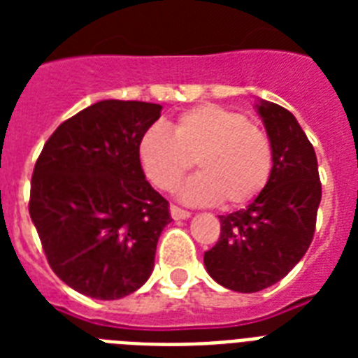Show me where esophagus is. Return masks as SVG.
I'll return each instance as SVG.
<instances>
[{"label":"esophagus","instance_id":"esophagus-1","mask_svg":"<svg viewBox=\"0 0 358 358\" xmlns=\"http://www.w3.org/2000/svg\"><path fill=\"white\" fill-rule=\"evenodd\" d=\"M171 215H173L174 221H182V219H187L191 215L189 212H185V210H182V208L178 206H171Z\"/></svg>","mask_w":358,"mask_h":358}]
</instances>
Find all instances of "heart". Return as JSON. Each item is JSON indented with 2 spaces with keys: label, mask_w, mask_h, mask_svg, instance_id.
I'll list each match as a JSON object with an SVG mask.
<instances>
[{
  "label": "heart",
  "mask_w": 358,
  "mask_h": 358,
  "mask_svg": "<svg viewBox=\"0 0 358 358\" xmlns=\"http://www.w3.org/2000/svg\"><path fill=\"white\" fill-rule=\"evenodd\" d=\"M137 159L148 182L171 191L195 159L199 174L178 195L189 204L243 206L260 195L271 176L273 148L264 129L245 115L202 103L180 115L171 131L154 124L141 135Z\"/></svg>",
  "instance_id": "1"
}]
</instances>
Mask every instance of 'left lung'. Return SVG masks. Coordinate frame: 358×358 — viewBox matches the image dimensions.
Segmentation results:
<instances>
[{"label":"left lung","instance_id":"8db88e82","mask_svg":"<svg viewBox=\"0 0 358 358\" xmlns=\"http://www.w3.org/2000/svg\"><path fill=\"white\" fill-rule=\"evenodd\" d=\"M273 148L262 193L221 219V238L204 252L208 275L221 286L255 294L288 275L310 247L322 184L314 146L288 109L256 100Z\"/></svg>","mask_w":358,"mask_h":358}]
</instances>
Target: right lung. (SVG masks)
Here are the masks:
<instances>
[{"mask_svg": "<svg viewBox=\"0 0 358 358\" xmlns=\"http://www.w3.org/2000/svg\"><path fill=\"white\" fill-rule=\"evenodd\" d=\"M159 103L102 100L64 120L31 178L29 215L53 273L92 299L134 294L173 219L137 159Z\"/></svg>", "mask_w": 358, "mask_h": 358, "instance_id": "right-lung-1", "label": "right lung"}]
</instances>
